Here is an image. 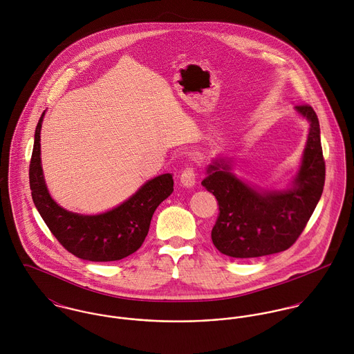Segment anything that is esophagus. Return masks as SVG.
<instances>
[{"label": "esophagus", "instance_id": "1", "mask_svg": "<svg viewBox=\"0 0 354 354\" xmlns=\"http://www.w3.org/2000/svg\"><path fill=\"white\" fill-rule=\"evenodd\" d=\"M181 183L184 187L187 188H191L196 184V173H195V169L194 167H185L181 173V177H180Z\"/></svg>", "mask_w": 354, "mask_h": 354}]
</instances>
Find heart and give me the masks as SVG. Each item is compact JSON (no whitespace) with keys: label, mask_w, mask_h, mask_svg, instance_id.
I'll list each match as a JSON object with an SVG mask.
<instances>
[{"label":"heart","mask_w":354,"mask_h":354,"mask_svg":"<svg viewBox=\"0 0 354 354\" xmlns=\"http://www.w3.org/2000/svg\"><path fill=\"white\" fill-rule=\"evenodd\" d=\"M149 150H150V147L147 145H142L140 149H139V155H146Z\"/></svg>","instance_id":"heart-1"}]
</instances>
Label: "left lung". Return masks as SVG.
<instances>
[{"mask_svg": "<svg viewBox=\"0 0 354 354\" xmlns=\"http://www.w3.org/2000/svg\"><path fill=\"white\" fill-rule=\"evenodd\" d=\"M296 110L309 121V133L292 188L259 192L237 178L225 160L207 167L202 185L219 205L211 230L219 252L237 259L282 252L303 233L323 192L326 163L315 110L309 104L296 106Z\"/></svg>", "mask_w": 354, "mask_h": 354, "instance_id": "left-lung-1", "label": "left lung"}]
</instances>
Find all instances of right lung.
<instances>
[{"instance_id": "obj_1", "label": "right lung", "mask_w": 354, "mask_h": 354, "mask_svg": "<svg viewBox=\"0 0 354 354\" xmlns=\"http://www.w3.org/2000/svg\"><path fill=\"white\" fill-rule=\"evenodd\" d=\"M35 129L30 162L32 201L58 243L79 259L114 261L136 252L149 233L156 207L173 192V176L160 174L147 181L133 196L98 215L71 212L51 199L41 166V128Z\"/></svg>"}]
</instances>
